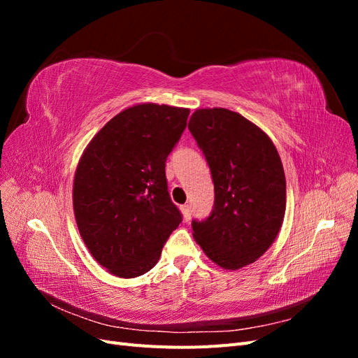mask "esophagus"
<instances>
[{"label":"esophagus","instance_id":"1","mask_svg":"<svg viewBox=\"0 0 358 358\" xmlns=\"http://www.w3.org/2000/svg\"><path fill=\"white\" fill-rule=\"evenodd\" d=\"M180 210H182V215H183V220L189 221L191 220V206L189 204H183L182 208H180Z\"/></svg>","mask_w":358,"mask_h":358}]
</instances>
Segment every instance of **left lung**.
Listing matches in <instances>:
<instances>
[{"label": "left lung", "mask_w": 358, "mask_h": 358, "mask_svg": "<svg viewBox=\"0 0 358 358\" xmlns=\"http://www.w3.org/2000/svg\"><path fill=\"white\" fill-rule=\"evenodd\" d=\"M188 128L203 150L215 185L213 210L192 221V236L215 264L237 270L272 246L284 221L282 161L262 128L222 107L197 109Z\"/></svg>", "instance_id": "1"}]
</instances>
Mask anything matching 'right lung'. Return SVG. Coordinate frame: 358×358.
Segmentation results:
<instances>
[{"instance_id": "add662e5", "label": "right lung", "mask_w": 358, "mask_h": 358, "mask_svg": "<svg viewBox=\"0 0 358 358\" xmlns=\"http://www.w3.org/2000/svg\"><path fill=\"white\" fill-rule=\"evenodd\" d=\"M189 109L143 103L117 113L83 150L73 209L96 263L119 278L149 272L182 215L167 191L166 161Z\"/></svg>"}]
</instances>
